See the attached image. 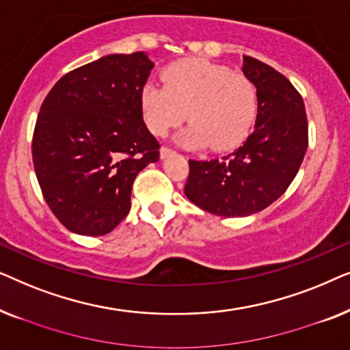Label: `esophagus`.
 <instances>
[{
  "instance_id": "34e87169",
  "label": "esophagus",
  "mask_w": 350,
  "mask_h": 350,
  "mask_svg": "<svg viewBox=\"0 0 350 350\" xmlns=\"http://www.w3.org/2000/svg\"><path fill=\"white\" fill-rule=\"evenodd\" d=\"M174 150H172V148H169V146H162L161 148V157L162 159H164V157H167L169 154H174Z\"/></svg>"
}]
</instances>
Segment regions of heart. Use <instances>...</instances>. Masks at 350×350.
<instances>
[{
    "label": "heart",
    "instance_id": "1",
    "mask_svg": "<svg viewBox=\"0 0 350 350\" xmlns=\"http://www.w3.org/2000/svg\"><path fill=\"white\" fill-rule=\"evenodd\" d=\"M164 85L148 83L142 90L143 119L154 135L164 137L185 119L191 122L183 142L228 151L247 140L258 114L255 84L242 73L205 60H181L167 66Z\"/></svg>",
    "mask_w": 350,
    "mask_h": 350
}]
</instances>
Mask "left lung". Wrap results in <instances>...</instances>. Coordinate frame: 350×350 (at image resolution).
Returning a JSON list of instances; mask_svg holds the SVG:
<instances>
[{
	"label": "left lung",
	"instance_id": "left-lung-1",
	"mask_svg": "<svg viewBox=\"0 0 350 350\" xmlns=\"http://www.w3.org/2000/svg\"><path fill=\"white\" fill-rule=\"evenodd\" d=\"M243 75L255 84V131L221 159H189L185 194L218 217H247L280 198L298 174L308 150L304 102L284 75L243 55Z\"/></svg>",
	"mask_w": 350,
	"mask_h": 350
}]
</instances>
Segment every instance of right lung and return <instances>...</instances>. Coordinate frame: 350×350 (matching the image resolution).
<instances>
[{
	"label": "right lung",
	"mask_w": 350,
	"mask_h": 350,
	"mask_svg": "<svg viewBox=\"0 0 350 350\" xmlns=\"http://www.w3.org/2000/svg\"><path fill=\"white\" fill-rule=\"evenodd\" d=\"M152 62L111 54L79 66L46 95L31 154L42 198L71 232L103 236L131 210L138 172L159 159L140 95Z\"/></svg>",
	"instance_id": "1"
}]
</instances>
